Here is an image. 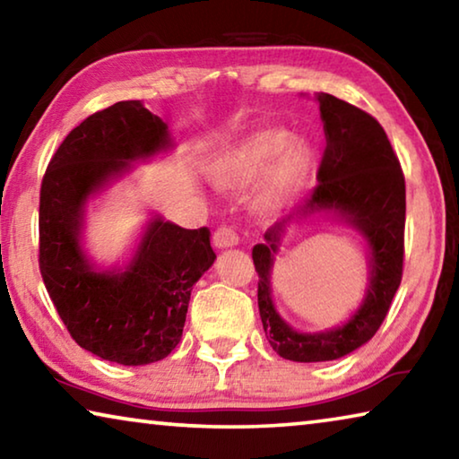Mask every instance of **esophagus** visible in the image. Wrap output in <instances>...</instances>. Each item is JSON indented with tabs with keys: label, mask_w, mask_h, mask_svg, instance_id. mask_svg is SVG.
I'll list each match as a JSON object with an SVG mask.
<instances>
[{
	"label": "esophagus",
	"mask_w": 459,
	"mask_h": 459,
	"mask_svg": "<svg viewBox=\"0 0 459 459\" xmlns=\"http://www.w3.org/2000/svg\"><path fill=\"white\" fill-rule=\"evenodd\" d=\"M238 238H240L238 232L232 227H227V224H224V227H221V229H216L214 235H212L216 248L235 247V245H238Z\"/></svg>",
	"instance_id": "34e87169"
}]
</instances>
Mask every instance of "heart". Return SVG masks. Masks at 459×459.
Masks as SVG:
<instances>
[{
	"label": "heart",
	"instance_id": "1",
	"mask_svg": "<svg viewBox=\"0 0 459 459\" xmlns=\"http://www.w3.org/2000/svg\"><path fill=\"white\" fill-rule=\"evenodd\" d=\"M309 169L312 150L304 142H293L287 129L261 127L227 147L212 176L224 190H245L267 174L257 206L271 212L304 190Z\"/></svg>",
	"mask_w": 459,
	"mask_h": 459
}]
</instances>
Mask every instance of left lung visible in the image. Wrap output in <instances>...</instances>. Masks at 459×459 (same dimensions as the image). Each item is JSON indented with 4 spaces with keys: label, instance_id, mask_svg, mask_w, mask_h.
<instances>
[{
    "label": "left lung",
    "instance_id": "obj_1",
    "mask_svg": "<svg viewBox=\"0 0 459 459\" xmlns=\"http://www.w3.org/2000/svg\"><path fill=\"white\" fill-rule=\"evenodd\" d=\"M317 100L325 131L317 186L304 204L267 229L265 243L253 247L263 330L273 351L295 362L336 360L375 336L401 285L405 257V176L385 129L367 111L328 92H320ZM317 212L340 213L368 237L373 251L371 283L348 325L320 334H299L274 312L270 267L286 227Z\"/></svg>",
    "mask_w": 459,
    "mask_h": 459
}]
</instances>
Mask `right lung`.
Returning <instances> with one entry per match:
<instances>
[{
    "instance_id": "add662e5",
    "label": "right lung",
    "mask_w": 459,
    "mask_h": 459,
    "mask_svg": "<svg viewBox=\"0 0 459 459\" xmlns=\"http://www.w3.org/2000/svg\"><path fill=\"white\" fill-rule=\"evenodd\" d=\"M168 126L142 100H119L74 127L40 188V273L68 333L99 359L139 367L166 359L182 338L192 285L212 265L211 230L153 219L126 271H95L81 251L84 202L169 147Z\"/></svg>"
}]
</instances>
